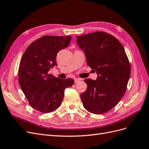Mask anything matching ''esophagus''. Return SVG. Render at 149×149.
<instances>
[{
	"label": "esophagus",
	"instance_id": "obj_1",
	"mask_svg": "<svg viewBox=\"0 0 149 149\" xmlns=\"http://www.w3.org/2000/svg\"><path fill=\"white\" fill-rule=\"evenodd\" d=\"M81 79H79V78H75L74 79V81H75V83H77V82H78L79 81H80V80H81Z\"/></svg>",
	"mask_w": 149,
	"mask_h": 149
}]
</instances>
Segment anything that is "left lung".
I'll return each mask as SVG.
<instances>
[{
    "label": "left lung",
    "instance_id": "left-lung-1",
    "mask_svg": "<svg viewBox=\"0 0 149 149\" xmlns=\"http://www.w3.org/2000/svg\"><path fill=\"white\" fill-rule=\"evenodd\" d=\"M87 64L96 71V80L85 79L86 90L80 95L84 107L95 114L104 113L123 96L131 74V66L123 45L113 36L103 32L77 37Z\"/></svg>",
    "mask_w": 149,
    "mask_h": 149
}]
</instances>
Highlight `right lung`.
<instances>
[{"label":"right lung","instance_id":"obj_1","mask_svg":"<svg viewBox=\"0 0 149 149\" xmlns=\"http://www.w3.org/2000/svg\"><path fill=\"white\" fill-rule=\"evenodd\" d=\"M71 38L70 36H44L30 44L21 59L19 84L30 106L42 113L58 108L65 89L74 83L72 79L64 80L48 74L57 65L58 53L69 45Z\"/></svg>","mask_w":149,"mask_h":149}]
</instances>
